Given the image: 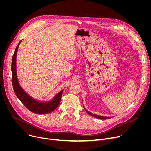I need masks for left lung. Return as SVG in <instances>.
<instances>
[{"mask_svg": "<svg viewBox=\"0 0 151 151\" xmlns=\"http://www.w3.org/2000/svg\"><path fill=\"white\" fill-rule=\"evenodd\" d=\"M85 110L87 111V113H88L89 115L94 117H96L97 119H103V120H105V119H110L111 117H103V116H99V115H96V114H92L91 113H89L88 111H87L86 109Z\"/></svg>", "mask_w": 151, "mask_h": 151, "instance_id": "8db88e82", "label": "left lung"}]
</instances>
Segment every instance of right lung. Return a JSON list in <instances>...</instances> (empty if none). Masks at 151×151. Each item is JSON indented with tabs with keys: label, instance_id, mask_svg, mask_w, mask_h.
<instances>
[{
	"label": "right lung",
	"instance_id": "obj_1",
	"mask_svg": "<svg viewBox=\"0 0 151 151\" xmlns=\"http://www.w3.org/2000/svg\"><path fill=\"white\" fill-rule=\"evenodd\" d=\"M21 40L18 44L13 54L12 61V85L13 90L17 97L22 103L29 111L34 113L37 114H46L52 112L59 106L61 100L62 93L63 90L58 93L55 97L50 101L47 102H38L30 97L29 96L23 91L21 88L18 81L17 76V70H16V58L18 46Z\"/></svg>",
	"mask_w": 151,
	"mask_h": 151
}]
</instances>
